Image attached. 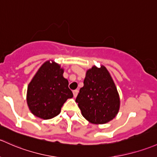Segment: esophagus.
Here are the masks:
<instances>
[{"instance_id": "1", "label": "esophagus", "mask_w": 157, "mask_h": 157, "mask_svg": "<svg viewBox=\"0 0 157 157\" xmlns=\"http://www.w3.org/2000/svg\"><path fill=\"white\" fill-rule=\"evenodd\" d=\"M78 92H79V91H78V90H74V91H73L74 96V97H77V94H78Z\"/></svg>"}]
</instances>
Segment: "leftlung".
Instances as JSON below:
<instances>
[{
    "label": "left lung",
    "instance_id": "8db88e82",
    "mask_svg": "<svg viewBox=\"0 0 157 157\" xmlns=\"http://www.w3.org/2000/svg\"><path fill=\"white\" fill-rule=\"evenodd\" d=\"M76 102L83 117L91 123L104 124L116 117L120 98L106 67L93 66L87 71Z\"/></svg>",
    "mask_w": 157,
    "mask_h": 157
}]
</instances>
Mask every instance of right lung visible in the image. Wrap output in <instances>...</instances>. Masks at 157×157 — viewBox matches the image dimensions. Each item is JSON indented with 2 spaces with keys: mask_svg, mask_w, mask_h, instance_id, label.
I'll return each mask as SVG.
<instances>
[{
  "mask_svg": "<svg viewBox=\"0 0 157 157\" xmlns=\"http://www.w3.org/2000/svg\"><path fill=\"white\" fill-rule=\"evenodd\" d=\"M63 69L52 62H45L28 87L27 103L31 113L49 120L59 114L63 104L73 97L68 81L63 77Z\"/></svg>",
  "mask_w": 157,
  "mask_h": 157,
  "instance_id": "1",
  "label": "right lung"
}]
</instances>
